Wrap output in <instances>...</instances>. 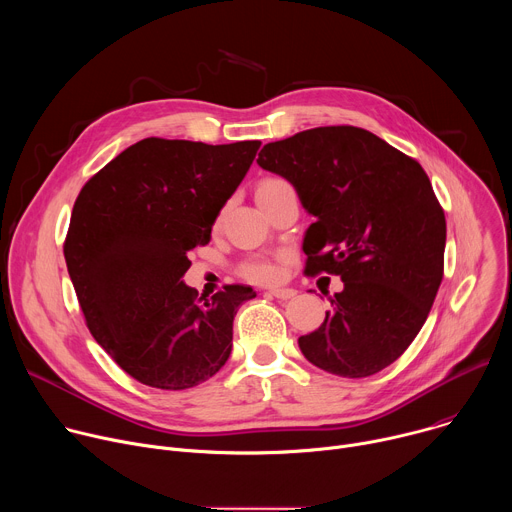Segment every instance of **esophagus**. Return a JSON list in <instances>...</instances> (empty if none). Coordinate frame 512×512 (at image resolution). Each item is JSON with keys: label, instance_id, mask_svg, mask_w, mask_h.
<instances>
[{"label": "esophagus", "instance_id": "obj_1", "mask_svg": "<svg viewBox=\"0 0 512 512\" xmlns=\"http://www.w3.org/2000/svg\"><path fill=\"white\" fill-rule=\"evenodd\" d=\"M267 294L273 296V298H277V300H291V298H294V296L298 294V291L291 289V287H277V289H269Z\"/></svg>", "mask_w": 512, "mask_h": 512}]
</instances>
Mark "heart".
<instances>
[{
    "instance_id": "heart-1",
    "label": "heart",
    "mask_w": 512,
    "mask_h": 512,
    "mask_svg": "<svg viewBox=\"0 0 512 512\" xmlns=\"http://www.w3.org/2000/svg\"><path fill=\"white\" fill-rule=\"evenodd\" d=\"M294 186H291L285 178L279 176H267L257 184V200L263 204L279 194L291 192ZM279 265L275 259L269 257H249L247 261L241 263V275L255 281V283H273L279 279Z\"/></svg>"
}]
</instances>
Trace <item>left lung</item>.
Segmentation results:
<instances>
[{
    "label": "left lung",
    "instance_id": "1",
    "mask_svg": "<svg viewBox=\"0 0 512 512\" xmlns=\"http://www.w3.org/2000/svg\"><path fill=\"white\" fill-rule=\"evenodd\" d=\"M257 164L294 184L316 216L304 273L344 281L322 326L300 336L304 356L346 379L383 371L419 334L444 277L446 214L425 170L352 125L267 143Z\"/></svg>",
    "mask_w": 512,
    "mask_h": 512
}]
</instances>
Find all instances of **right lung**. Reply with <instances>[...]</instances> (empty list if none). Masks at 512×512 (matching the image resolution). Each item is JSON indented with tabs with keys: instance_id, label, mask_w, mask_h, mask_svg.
<instances>
[{
	"instance_id": "1",
	"label": "right lung",
	"mask_w": 512,
	"mask_h": 512,
	"mask_svg": "<svg viewBox=\"0 0 512 512\" xmlns=\"http://www.w3.org/2000/svg\"><path fill=\"white\" fill-rule=\"evenodd\" d=\"M259 145L145 137L77 196L64 239L68 275L93 338L135 381L182 391L227 362L237 308L257 294L233 283L198 298L182 275Z\"/></svg>"
}]
</instances>
